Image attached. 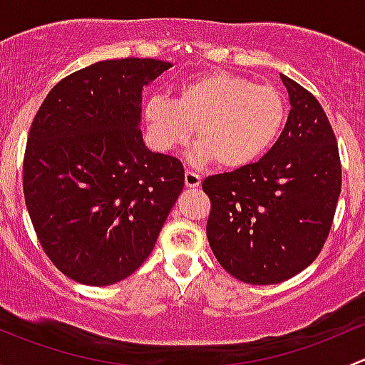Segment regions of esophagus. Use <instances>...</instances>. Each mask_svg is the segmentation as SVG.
<instances>
[{
  "label": "esophagus",
  "mask_w": 365,
  "mask_h": 365,
  "mask_svg": "<svg viewBox=\"0 0 365 365\" xmlns=\"http://www.w3.org/2000/svg\"><path fill=\"white\" fill-rule=\"evenodd\" d=\"M201 185V176L196 175L194 171H185V187L189 189H196Z\"/></svg>",
  "instance_id": "1"
}]
</instances>
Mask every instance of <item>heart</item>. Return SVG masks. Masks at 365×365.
<instances>
[{
	"label": "heart",
	"mask_w": 365,
	"mask_h": 365,
	"mask_svg": "<svg viewBox=\"0 0 365 365\" xmlns=\"http://www.w3.org/2000/svg\"><path fill=\"white\" fill-rule=\"evenodd\" d=\"M143 116L150 141L160 152L185 146L196 128L197 160L240 169L274 145L284 125L286 104L274 86L212 70L185 81L175 101L150 98Z\"/></svg>",
	"instance_id": "heart-1"
}]
</instances>
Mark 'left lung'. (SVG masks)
Returning a JSON list of instances; mask_svg holds the SVG:
<instances>
[{
	"label": "left lung",
	"mask_w": 365,
	"mask_h": 365,
	"mask_svg": "<svg viewBox=\"0 0 365 365\" xmlns=\"http://www.w3.org/2000/svg\"><path fill=\"white\" fill-rule=\"evenodd\" d=\"M281 81L292 109L277 143L261 160L203 182L210 247L227 274L257 286L292 279L316 259L341 194L329 118L305 88Z\"/></svg>",
	"instance_id": "obj_1"
}]
</instances>
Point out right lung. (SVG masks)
Returning <instances> with one entry per match:
<instances>
[{
	"instance_id": "right-lung-1",
	"label": "right lung",
	"mask_w": 365,
	"mask_h": 365,
	"mask_svg": "<svg viewBox=\"0 0 365 365\" xmlns=\"http://www.w3.org/2000/svg\"><path fill=\"white\" fill-rule=\"evenodd\" d=\"M173 63L104 60L70 73L40 106L26 145V208L58 270L109 286L155 247L185 185L182 162L143 141V90Z\"/></svg>"
}]
</instances>
